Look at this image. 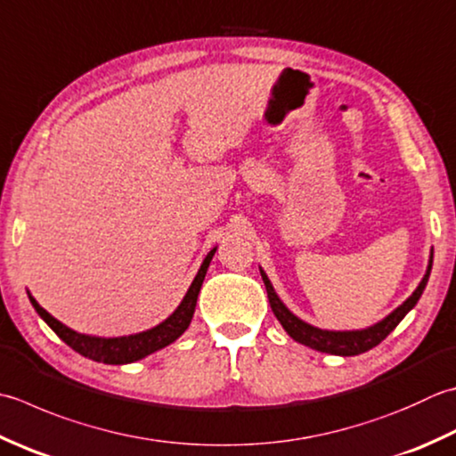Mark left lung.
Returning <instances> with one entry per match:
<instances>
[{
  "label": "left lung",
  "instance_id": "obj_1",
  "mask_svg": "<svg viewBox=\"0 0 456 456\" xmlns=\"http://www.w3.org/2000/svg\"><path fill=\"white\" fill-rule=\"evenodd\" d=\"M431 266H433V253H431L429 266H427V273L423 276V281L419 282V287L415 289V292L403 302V305L391 312L389 316L383 318L381 322L373 324V326L365 328V330H350V332L320 330V328H314V326H310L306 322H302V320L294 316L292 312L282 305L281 298L276 297V292L273 289L269 276H266L263 271H261V276H263V282L266 287V294H269V302H271V308L274 312V316L282 324V328L287 330V334L292 338V340L305 344V346L312 347V350H318V352H326V354H334V355H358V354L371 350V347H376L378 344L386 340V338L391 332H394L395 326L401 322V320L405 318L407 312L417 305V300L421 298V294L427 287V281H429Z\"/></svg>",
  "mask_w": 456,
  "mask_h": 456
}]
</instances>
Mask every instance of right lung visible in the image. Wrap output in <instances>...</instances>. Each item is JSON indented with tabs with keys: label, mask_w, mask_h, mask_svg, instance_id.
I'll use <instances>...</instances> for the list:
<instances>
[{
	"label": "right lung",
	"mask_w": 456,
	"mask_h": 456,
	"mask_svg": "<svg viewBox=\"0 0 456 456\" xmlns=\"http://www.w3.org/2000/svg\"><path fill=\"white\" fill-rule=\"evenodd\" d=\"M217 248H211L208 256L203 258V263L200 266L198 274L191 282L190 290L185 292V297L182 300V305L175 308V312L169 318H166L162 324H158L156 328L146 330V332L140 334H132V336H120V338H96V336H86V334H78L75 330H70L69 326L61 324L57 318H53L47 310L39 306V302L35 300L29 294V300L33 308L37 310V314L49 324V328L55 332L62 342L67 346L73 347L75 352L80 355H85L88 360L101 362V363H109V365H122V363H132L138 362L146 355L154 354L162 347L169 346L180 338L187 326H190L195 305H198V294L201 290V284L205 279V273L209 269V263L213 255H216Z\"/></svg>",
	"instance_id": "right-lung-1"
}]
</instances>
